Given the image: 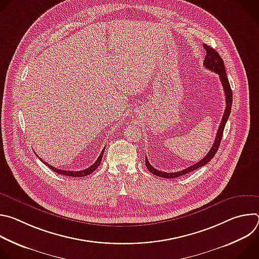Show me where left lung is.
Returning <instances> with one entry per match:
<instances>
[{
	"label": "left lung",
	"instance_id": "obj_1",
	"mask_svg": "<svg viewBox=\"0 0 259 259\" xmlns=\"http://www.w3.org/2000/svg\"><path fill=\"white\" fill-rule=\"evenodd\" d=\"M204 48L206 50V56L204 59V66L208 69H210L211 71H214L216 73H218L219 79L221 81V84H223L224 87V91L226 94V109H225V114L223 116V119H221L219 128L217 130L216 133V137H215V141L211 147V150L209 151V153L206 155V157H204L201 161H199L198 163L194 164L193 166H190L188 168H186L184 170L178 171V172H174V173H167V172H163V171H159L157 169H155L150 163L147 161L146 157H145V166L146 168L149 169L153 174L159 176V177H163V178H175L181 175H184L187 173H190L204 165H206L208 162L211 161V159L215 156V154L218 151V147L220 145V141L221 138H223V134H224V130H225V126L227 124V121L230 117L231 114V109H232V103H233V92L231 89V85L229 82V79L227 77V72H226V67H225V63L223 58L220 57V55L210 46H207L206 44H204Z\"/></svg>",
	"mask_w": 259,
	"mask_h": 259
}]
</instances>
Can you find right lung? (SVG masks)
<instances>
[{
	"label": "right lung",
	"instance_id": "obj_1",
	"mask_svg": "<svg viewBox=\"0 0 259 259\" xmlns=\"http://www.w3.org/2000/svg\"><path fill=\"white\" fill-rule=\"evenodd\" d=\"M103 152H104V149L102 150V152L100 153V156L98 157V159L96 160V162L94 164H92L89 168L85 169V170H81V171H65V170H60V169H57L53 166H50L47 162H44L41 158H39L45 165H47L50 169H52L54 172L58 173V174H62V175H66V176H72V177H82V176H86V175H89L91 174L92 172H94L96 170V168L100 165L101 163V160H102V156H103Z\"/></svg>",
	"mask_w": 259,
	"mask_h": 259
}]
</instances>
